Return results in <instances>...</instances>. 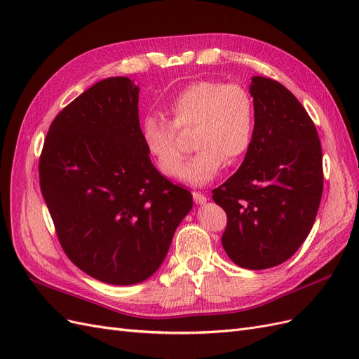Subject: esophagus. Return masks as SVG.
I'll return each instance as SVG.
<instances>
[{
	"instance_id": "34e87169",
	"label": "esophagus",
	"mask_w": 359,
	"mask_h": 359,
	"mask_svg": "<svg viewBox=\"0 0 359 359\" xmlns=\"http://www.w3.org/2000/svg\"><path fill=\"white\" fill-rule=\"evenodd\" d=\"M193 199L196 203H205L206 201H208V198H206V194L201 193V191H193Z\"/></svg>"
}]
</instances>
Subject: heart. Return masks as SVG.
<instances>
[{"mask_svg": "<svg viewBox=\"0 0 359 359\" xmlns=\"http://www.w3.org/2000/svg\"><path fill=\"white\" fill-rule=\"evenodd\" d=\"M168 114L170 121L149 115L140 126L147 153L165 177L181 175L185 150L178 131L195 130L192 140L198 153L182 178L196 186L214 180L226 163L241 160L253 144L255 104L241 83L193 82L170 99Z\"/></svg>", "mask_w": 359, "mask_h": 359, "instance_id": "heart-1", "label": "heart"}]
</instances>
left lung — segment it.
Wrapping results in <instances>:
<instances>
[{
    "label": "left lung",
    "instance_id": "obj_1",
    "mask_svg": "<svg viewBox=\"0 0 359 359\" xmlns=\"http://www.w3.org/2000/svg\"><path fill=\"white\" fill-rule=\"evenodd\" d=\"M253 144L212 199L226 211L222 244L233 264L273 268L310 233L323 190L322 147L304 106L277 81L255 76Z\"/></svg>",
    "mask_w": 359,
    "mask_h": 359
}]
</instances>
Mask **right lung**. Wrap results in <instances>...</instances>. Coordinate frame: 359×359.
<instances>
[{"instance_id": "1", "label": "right lung", "mask_w": 359, "mask_h": 359, "mask_svg": "<svg viewBox=\"0 0 359 359\" xmlns=\"http://www.w3.org/2000/svg\"><path fill=\"white\" fill-rule=\"evenodd\" d=\"M139 88L107 78L53 119L40 190L64 253L103 283L136 285L165 260L191 193L154 168L140 136Z\"/></svg>"}]
</instances>
